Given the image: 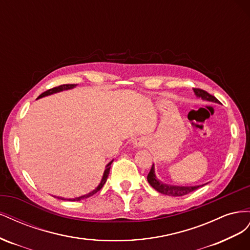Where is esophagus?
Here are the masks:
<instances>
[{
  "instance_id": "obj_1",
  "label": "esophagus",
  "mask_w": 250,
  "mask_h": 250,
  "mask_svg": "<svg viewBox=\"0 0 250 250\" xmlns=\"http://www.w3.org/2000/svg\"><path fill=\"white\" fill-rule=\"evenodd\" d=\"M133 146L135 148H141L143 146H146V141H144L142 139H137L133 142Z\"/></svg>"
}]
</instances>
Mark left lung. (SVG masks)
<instances>
[{
  "instance_id": "1",
  "label": "left lung",
  "mask_w": 250,
  "mask_h": 250,
  "mask_svg": "<svg viewBox=\"0 0 250 250\" xmlns=\"http://www.w3.org/2000/svg\"><path fill=\"white\" fill-rule=\"evenodd\" d=\"M194 93L196 96H197L198 98H201V99L204 101L219 103L218 99H216L214 96L209 95L208 92H206V90L200 89V88H194ZM147 180L150 184V186L153 188H155L157 192H160L164 195H169V196H184V195L191 193L195 190H197L198 188L204 186V185H202V186H193V187H180V186H171V185L164 184L160 179H157L155 176L154 165H152V167H151V169H150V172L147 176Z\"/></svg>"
}]
</instances>
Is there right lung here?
<instances>
[{
  "mask_svg": "<svg viewBox=\"0 0 250 250\" xmlns=\"http://www.w3.org/2000/svg\"><path fill=\"white\" fill-rule=\"evenodd\" d=\"M76 85H77V84H62V85H59V86H56V87H53V88H51V89L46 90V92L42 93V95H40V96H39V98H37V99H40V98H42V97L49 96V95H52V94L58 93V92H62V90H66V89L74 88V87L76 86ZM111 163H112V161H111L110 163H108V164H107L106 168H105V171H104V173H103V177H102V179H101V183L99 184V186H98V187L95 188V190H93L92 192H89V193H87V194H84V195H82V196H79V197L69 198L67 200H70V201H79V200H81V199L88 198V197H90V196H93L94 194H96L98 191H100L101 188H102V187L104 186V184L106 183V180H107V177H108V174H109V170H110V165H111ZM60 198H62V197H60ZM60 198H59V199H60ZM62 199L63 200L64 198H62Z\"/></svg>",
  "mask_w": 250,
  "mask_h": 250,
  "instance_id": "obj_1",
  "label": "right lung"
}]
</instances>
